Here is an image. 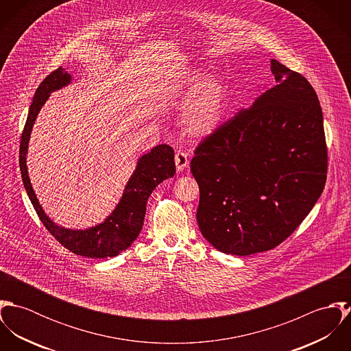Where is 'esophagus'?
Here are the masks:
<instances>
[{
  "label": "esophagus",
  "mask_w": 351,
  "mask_h": 351,
  "mask_svg": "<svg viewBox=\"0 0 351 351\" xmlns=\"http://www.w3.org/2000/svg\"><path fill=\"white\" fill-rule=\"evenodd\" d=\"M174 159H176V166H177V170H178V171L185 170V169L188 167V165H189L188 154L184 152V151H177Z\"/></svg>",
  "instance_id": "obj_1"
}]
</instances>
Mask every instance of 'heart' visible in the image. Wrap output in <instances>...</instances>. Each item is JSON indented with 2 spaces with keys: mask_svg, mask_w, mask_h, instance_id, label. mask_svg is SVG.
Instances as JSON below:
<instances>
[{
  "mask_svg": "<svg viewBox=\"0 0 351 351\" xmlns=\"http://www.w3.org/2000/svg\"><path fill=\"white\" fill-rule=\"evenodd\" d=\"M188 102L181 124L185 135L192 139L212 136L223 124L227 110L226 88L217 78H205L201 71H192L184 92Z\"/></svg>",
  "mask_w": 351,
  "mask_h": 351,
  "instance_id": "heart-1",
  "label": "heart"
}]
</instances>
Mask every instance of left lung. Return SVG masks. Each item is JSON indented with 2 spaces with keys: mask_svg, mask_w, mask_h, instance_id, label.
Masks as SVG:
<instances>
[{
  "mask_svg": "<svg viewBox=\"0 0 351 351\" xmlns=\"http://www.w3.org/2000/svg\"><path fill=\"white\" fill-rule=\"evenodd\" d=\"M277 85L205 138L191 162L197 223L219 251L246 256L282 243L327 178L323 113L299 73L271 59Z\"/></svg>",
  "mask_w": 351,
  "mask_h": 351,
  "instance_id": "obj_1",
  "label": "left lung"
}]
</instances>
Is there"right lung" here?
<instances>
[{
	"label": "right lung",
	"instance_id": "add662e5",
	"mask_svg": "<svg viewBox=\"0 0 351 351\" xmlns=\"http://www.w3.org/2000/svg\"><path fill=\"white\" fill-rule=\"evenodd\" d=\"M70 82L71 75L64 71V69L59 67L49 74L36 89L21 134L19 156L21 178L39 219L63 247L88 258L116 256L127 250L138 238L143 227L146 205L152 191L162 181L176 174L174 150L167 145H159L142 155L138 159L136 169L128 180L119 204L100 224L86 230H70L55 224L43 210L32 189L27 167V152L31 131L42 106L52 92L64 88Z\"/></svg>",
	"mask_w": 351,
	"mask_h": 351
}]
</instances>
